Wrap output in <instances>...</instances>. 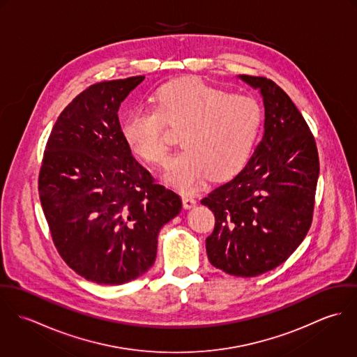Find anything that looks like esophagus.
<instances>
[{
  "label": "esophagus",
  "mask_w": 357,
  "mask_h": 357,
  "mask_svg": "<svg viewBox=\"0 0 357 357\" xmlns=\"http://www.w3.org/2000/svg\"><path fill=\"white\" fill-rule=\"evenodd\" d=\"M183 206H184V208L190 210V208L197 206V201L194 198H191V197H183Z\"/></svg>",
  "instance_id": "obj_1"
}]
</instances>
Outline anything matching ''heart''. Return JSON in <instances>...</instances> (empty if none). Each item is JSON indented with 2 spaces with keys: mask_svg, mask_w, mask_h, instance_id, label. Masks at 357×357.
I'll return each mask as SVG.
<instances>
[{
  "mask_svg": "<svg viewBox=\"0 0 357 357\" xmlns=\"http://www.w3.org/2000/svg\"><path fill=\"white\" fill-rule=\"evenodd\" d=\"M262 118V107L253 98L234 96L201 79L184 78L158 89L153 109L129 114L122 135L133 153L162 163L169 153L165 125L181 130L180 143L185 150L167 162L165 178L192 192L207 174L222 180L246 163Z\"/></svg>",
  "mask_w": 357,
  "mask_h": 357,
  "instance_id": "heart-1",
  "label": "heart"
}]
</instances>
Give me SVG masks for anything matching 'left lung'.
Returning a JSON list of instances; mask_svg holds the SVG:
<instances>
[{"label": "left lung", "instance_id": "1", "mask_svg": "<svg viewBox=\"0 0 357 357\" xmlns=\"http://www.w3.org/2000/svg\"><path fill=\"white\" fill-rule=\"evenodd\" d=\"M258 89L264 135L245 167L213 190L202 204L215 218L206 239L213 266L253 278L284 262L310 228L319 155L304 116L273 81L239 75Z\"/></svg>", "mask_w": 357, "mask_h": 357}]
</instances>
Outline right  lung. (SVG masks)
I'll use <instances>...</instances> for the list:
<instances>
[{"instance_id": "1", "label": "right lung", "mask_w": 357, "mask_h": 357, "mask_svg": "<svg viewBox=\"0 0 357 357\" xmlns=\"http://www.w3.org/2000/svg\"><path fill=\"white\" fill-rule=\"evenodd\" d=\"M144 75L104 81L59 115L40 170L38 191L53 243L86 280L122 284L155 262L160 228L181 199L132 155L118 109Z\"/></svg>"}]
</instances>
